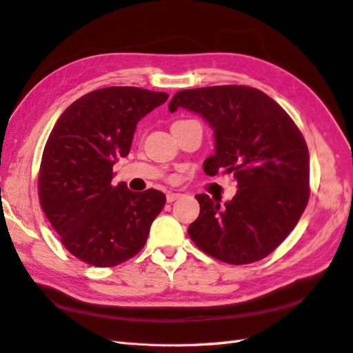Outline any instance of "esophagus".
Listing matches in <instances>:
<instances>
[{"instance_id":"1","label":"esophagus","mask_w":353,"mask_h":353,"mask_svg":"<svg viewBox=\"0 0 353 353\" xmlns=\"http://www.w3.org/2000/svg\"><path fill=\"white\" fill-rule=\"evenodd\" d=\"M180 196H182V194H179V192H168V194H167V201H168V203H173V201L179 200Z\"/></svg>"}]
</instances>
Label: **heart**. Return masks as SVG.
Here are the masks:
<instances>
[{
	"mask_svg": "<svg viewBox=\"0 0 353 353\" xmlns=\"http://www.w3.org/2000/svg\"><path fill=\"white\" fill-rule=\"evenodd\" d=\"M182 121H183V120H182ZM176 123H179V121H176Z\"/></svg>",
	"mask_w": 353,
	"mask_h": 353,
	"instance_id": "b5f03b06",
	"label": "heart"
}]
</instances>
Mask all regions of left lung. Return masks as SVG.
<instances>
[{"label": "left lung", "mask_w": 353, "mask_h": 353, "mask_svg": "<svg viewBox=\"0 0 353 353\" xmlns=\"http://www.w3.org/2000/svg\"><path fill=\"white\" fill-rule=\"evenodd\" d=\"M185 108L214 129L215 153L204 173H233L230 201L195 195L200 215L188 227L192 242L230 265L269 256L299 221L310 196L305 139L280 105L257 88L215 85L177 92L170 112Z\"/></svg>", "instance_id": "8db88e82"}]
</instances>
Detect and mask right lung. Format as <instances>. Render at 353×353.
Masks as SVG:
<instances>
[{
	"mask_svg": "<svg viewBox=\"0 0 353 353\" xmlns=\"http://www.w3.org/2000/svg\"><path fill=\"white\" fill-rule=\"evenodd\" d=\"M168 99L163 92L106 87L73 102L49 135L39 171V199L68 251L97 268L132 259L165 206L157 190L111 185L138 121Z\"/></svg>",
	"mask_w": 353,
	"mask_h": 353,
	"instance_id": "add662e5",
	"label": "right lung"
}]
</instances>
